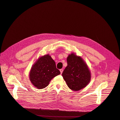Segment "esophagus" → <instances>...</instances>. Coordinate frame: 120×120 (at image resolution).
<instances>
[{
	"mask_svg": "<svg viewBox=\"0 0 120 120\" xmlns=\"http://www.w3.org/2000/svg\"><path fill=\"white\" fill-rule=\"evenodd\" d=\"M60 71L61 74H62V72H63V69H60Z\"/></svg>",
	"mask_w": 120,
	"mask_h": 120,
	"instance_id": "34e87169",
	"label": "esophagus"
}]
</instances>
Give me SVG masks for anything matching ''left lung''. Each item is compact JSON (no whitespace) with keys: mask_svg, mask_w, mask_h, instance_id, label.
Returning a JSON list of instances; mask_svg holds the SVG:
<instances>
[{"mask_svg":"<svg viewBox=\"0 0 120 120\" xmlns=\"http://www.w3.org/2000/svg\"><path fill=\"white\" fill-rule=\"evenodd\" d=\"M67 61L68 65L62 73V76L68 87L74 91L83 89L91 79L90 71L86 64L74 53L69 54Z\"/></svg>","mask_w":120,"mask_h":120,"instance_id":"obj_1","label":"left lung"}]
</instances>
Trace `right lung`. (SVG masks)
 I'll use <instances>...</instances> for the list:
<instances>
[{"instance_id": "right-lung-1", "label": "right lung", "mask_w": 120, "mask_h": 120, "mask_svg": "<svg viewBox=\"0 0 120 120\" xmlns=\"http://www.w3.org/2000/svg\"><path fill=\"white\" fill-rule=\"evenodd\" d=\"M60 74L55 61L49 54H46L38 59L31 67L30 80L37 89H42L49 85L53 78Z\"/></svg>"}]
</instances>
